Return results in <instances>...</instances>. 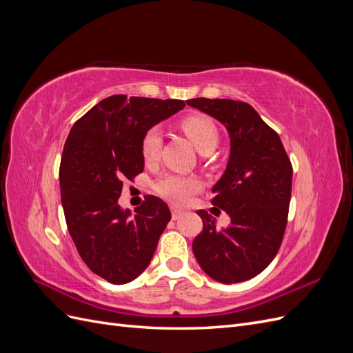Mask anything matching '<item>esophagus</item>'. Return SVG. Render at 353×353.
<instances>
[{"mask_svg":"<svg viewBox=\"0 0 353 353\" xmlns=\"http://www.w3.org/2000/svg\"><path fill=\"white\" fill-rule=\"evenodd\" d=\"M170 212H172V219L174 221H176V219H179L181 216H183V210H179L176 208H170Z\"/></svg>","mask_w":353,"mask_h":353,"instance_id":"34e87169","label":"esophagus"}]
</instances>
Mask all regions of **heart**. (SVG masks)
Instances as JSON below:
<instances>
[{
    "mask_svg": "<svg viewBox=\"0 0 353 353\" xmlns=\"http://www.w3.org/2000/svg\"><path fill=\"white\" fill-rule=\"evenodd\" d=\"M181 128L188 135V138L197 147L199 152L206 148H215L218 143V130L216 125L210 117L205 114L187 116L181 122ZM162 132L159 128L153 126L147 130L141 138V154L147 163L157 160L162 148ZM201 183L196 176H185L178 174H166L160 176L154 183V191L169 200L174 205H185L190 199L200 190Z\"/></svg>",
    "mask_w": 353,
    "mask_h": 353,
    "instance_id": "1",
    "label": "heart"
}]
</instances>
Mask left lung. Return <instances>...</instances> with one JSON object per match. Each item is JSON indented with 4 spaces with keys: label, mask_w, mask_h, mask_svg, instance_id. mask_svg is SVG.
<instances>
[{
    "label": "left lung",
    "mask_w": 353,
    "mask_h": 353,
    "mask_svg": "<svg viewBox=\"0 0 353 353\" xmlns=\"http://www.w3.org/2000/svg\"><path fill=\"white\" fill-rule=\"evenodd\" d=\"M187 104L225 125L231 143L225 172L212 188V205L225 210L231 223L216 230L215 219L199 210L203 231L193 241L194 256L219 283L250 280L272 262L283 241L292 197L290 159L279 134L250 104L225 99Z\"/></svg>",
    "instance_id": "1"
}]
</instances>
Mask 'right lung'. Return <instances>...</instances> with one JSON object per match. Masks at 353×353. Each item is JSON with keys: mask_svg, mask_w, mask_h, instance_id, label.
Instances as JSON below:
<instances>
[{"mask_svg": "<svg viewBox=\"0 0 353 353\" xmlns=\"http://www.w3.org/2000/svg\"><path fill=\"white\" fill-rule=\"evenodd\" d=\"M183 100L112 95L74 122L60 163L61 205L70 237L88 268L112 284L135 280L150 263L170 221L166 203L145 196L123 210V179L144 170L141 138L184 109Z\"/></svg>", "mask_w": 353, "mask_h": 353, "instance_id": "right-lung-1", "label": "right lung"}]
</instances>
